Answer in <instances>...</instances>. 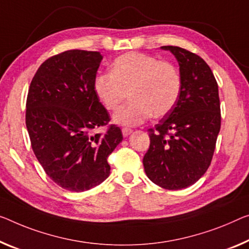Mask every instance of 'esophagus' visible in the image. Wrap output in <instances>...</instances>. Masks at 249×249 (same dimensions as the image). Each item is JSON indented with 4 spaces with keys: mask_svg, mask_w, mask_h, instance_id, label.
<instances>
[{
    "mask_svg": "<svg viewBox=\"0 0 249 249\" xmlns=\"http://www.w3.org/2000/svg\"><path fill=\"white\" fill-rule=\"evenodd\" d=\"M131 132L132 130L130 128H122V135H124V137H128Z\"/></svg>",
    "mask_w": 249,
    "mask_h": 249,
    "instance_id": "1",
    "label": "esophagus"
}]
</instances>
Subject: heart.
I'll return each mask as SVG.
<instances>
[{
	"mask_svg": "<svg viewBox=\"0 0 249 249\" xmlns=\"http://www.w3.org/2000/svg\"><path fill=\"white\" fill-rule=\"evenodd\" d=\"M180 71L171 62L142 53L130 52L112 63L111 73H99L93 89L107 110L114 111L127 100L131 102L113 114V121L124 127H136L151 114L161 118L177 105L181 93Z\"/></svg>",
	"mask_w": 249,
	"mask_h": 249,
	"instance_id": "heart-1",
	"label": "heart"
}]
</instances>
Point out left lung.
I'll use <instances>...</instances> for the list:
<instances>
[{"mask_svg":"<svg viewBox=\"0 0 249 249\" xmlns=\"http://www.w3.org/2000/svg\"><path fill=\"white\" fill-rule=\"evenodd\" d=\"M179 63L182 79L177 105L155 128L143 157L152 182L168 190L187 188L199 180L212 162L220 130L218 85L204 59L188 50L164 45Z\"/></svg>","mask_w":249,"mask_h":249,"instance_id":"8db88e82","label":"left lung"}]
</instances>
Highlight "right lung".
Listing matches in <instances>:
<instances>
[{
    "label": "right lung",
    "instance_id": "right-lung-1",
    "mask_svg": "<svg viewBox=\"0 0 249 249\" xmlns=\"http://www.w3.org/2000/svg\"><path fill=\"white\" fill-rule=\"evenodd\" d=\"M102 55L68 50L45 60L26 98L25 124L34 155L50 178L70 191H86L108 178V157L122 141L93 89Z\"/></svg>",
    "mask_w": 249,
    "mask_h": 249
}]
</instances>
